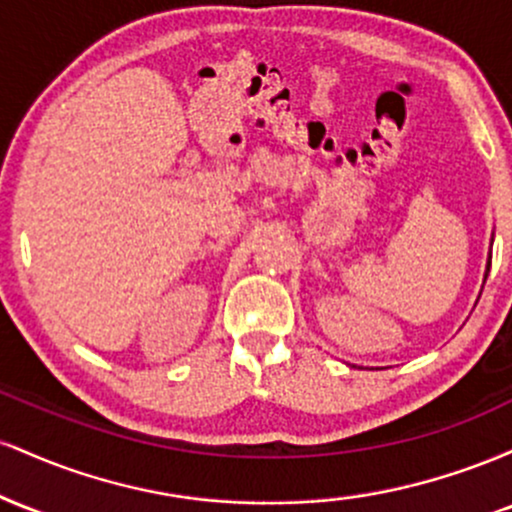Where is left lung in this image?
Instances as JSON below:
<instances>
[{
	"label": "left lung",
	"mask_w": 512,
	"mask_h": 512,
	"mask_svg": "<svg viewBox=\"0 0 512 512\" xmlns=\"http://www.w3.org/2000/svg\"><path fill=\"white\" fill-rule=\"evenodd\" d=\"M489 269H491V252H489V262H486V274H484V281H486V276H489Z\"/></svg>",
	"instance_id": "1"
}]
</instances>
